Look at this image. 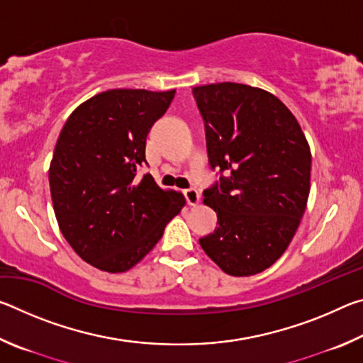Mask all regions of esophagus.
I'll return each instance as SVG.
<instances>
[{"label":"esophagus","mask_w":363,"mask_h":363,"mask_svg":"<svg viewBox=\"0 0 363 363\" xmlns=\"http://www.w3.org/2000/svg\"><path fill=\"white\" fill-rule=\"evenodd\" d=\"M184 195H186V200L190 206H195L200 203V194L196 189H187L186 192H184Z\"/></svg>","instance_id":"1"}]
</instances>
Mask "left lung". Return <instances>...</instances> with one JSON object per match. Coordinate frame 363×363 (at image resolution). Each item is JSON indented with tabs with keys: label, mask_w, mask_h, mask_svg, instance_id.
Here are the masks:
<instances>
[{
	"label": "left lung",
	"mask_w": 363,
	"mask_h": 363,
	"mask_svg": "<svg viewBox=\"0 0 363 363\" xmlns=\"http://www.w3.org/2000/svg\"><path fill=\"white\" fill-rule=\"evenodd\" d=\"M192 93L211 168L225 173L203 192L219 227L200 245L225 274H259L285 253L304 214L309 144L294 115L267 91L227 82Z\"/></svg>",
	"instance_id": "1"
}]
</instances>
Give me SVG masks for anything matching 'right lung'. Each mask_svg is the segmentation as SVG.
<instances>
[{
    "instance_id": "right-lung-1",
    "label": "right lung",
    "mask_w": 363,
    "mask_h": 363,
    "mask_svg": "<svg viewBox=\"0 0 363 363\" xmlns=\"http://www.w3.org/2000/svg\"><path fill=\"white\" fill-rule=\"evenodd\" d=\"M174 89H110L73 110L59 134L49 187L59 229L75 253L104 272H126L162 238L186 199L163 190L145 163L150 128Z\"/></svg>"
}]
</instances>
